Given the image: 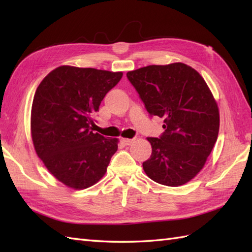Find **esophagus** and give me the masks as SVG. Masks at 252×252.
Wrapping results in <instances>:
<instances>
[{"label":"esophagus","instance_id":"34e87169","mask_svg":"<svg viewBox=\"0 0 252 252\" xmlns=\"http://www.w3.org/2000/svg\"><path fill=\"white\" fill-rule=\"evenodd\" d=\"M121 142L125 144V145H131L133 143V140H131V138H121Z\"/></svg>","mask_w":252,"mask_h":252}]
</instances>
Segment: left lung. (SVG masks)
Listing matches in <instances>:
<instances>
[{"mask_svg": "<svg viewBox=\"0 0 252 252\" xmlns=\"http://www.w3.org/2000/svg\"><path fill=\"white\" fill-rule=\"evenodd\" d=\"M151 116L162 118L163 134L147 137L152 156L143 162L149 179L186 184L200 172L217 142L220 112L208 84L183 63L152 65L126 73Z\"/></svg>", "mask_w": 252, "mask_h": 252, "instance_id": "8db88e82", "label": "left lung"}]
</instances>
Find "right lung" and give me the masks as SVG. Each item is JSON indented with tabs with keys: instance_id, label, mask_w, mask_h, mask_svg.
<instances>
[{
	"instance_id": "right-lung-1",
	"label": "right lung",
	"mask_w": 252,
	"mask_h": 252,
	"mask_svg": "<svg viewBox=\"0 0 252 252\" xmlns=\"http://www.w3.org/2000/svg\"><path fill=\"white\" fill-rule=\"evenodd\" d=\"M122 72L63 65L37 87L30 129L35 153L49 172L69 189H84L105 175L118 138L94 133L95 115Z\"/></svg>"
}]
</instances>
